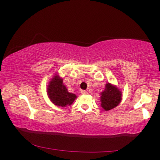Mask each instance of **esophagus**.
Listing matches in <instances>:
<instances>
[{
    "mask_svg": "<svg viewBox=\"0 0 160 160\" xmlns=\"http://www.w3.org/2000/svg\"><path fill=\"white\" fill-rule=\"evenodd\" d=\"M81 94L82 95H87L88 94V92L86 90H82L81 91Z\"/></svg>",
    "mask_w": 160,
    "mask_h": 160,
    "instance_id": "1",
    "label": "esophagus"
}]
</instances>
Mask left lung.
<instances>
[{"label":"left lung","mask_w":160,"mask_h":160,"mask_svg":"<svg viewBox=\"0 0 160 160\" xmlns=\"http://www.w3.org/2000/svg\"><path fill=\"white\" fill-rule=\"evenodd\" d=\"M101 106L105 111H109L117 107L122 99L121 91L117 86L109 82L105 85V89L101 92Z\"/></svg>","instance_id":"left-lung-1"}]
</instances>
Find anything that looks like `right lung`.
<instances>
[{
  "instance_id": "add662e5",
  "label": "right lung",
  "mask_w": 160,
  "mask_h": 160,
  "mask_svg": "<svg viewBox=\"0 0 160 160\" xmlns=\"http://www.w3.org/2000/svg\"><path fill=\"white\" fill-rule=\"evenodd\" d=\"M47 95L53 104L62 108L71 105L77 98L74 94L68 92L66 86L63 84V80L58 75L54 76L49 81L47 86Z\"/></svg>"
}]
</instances>
